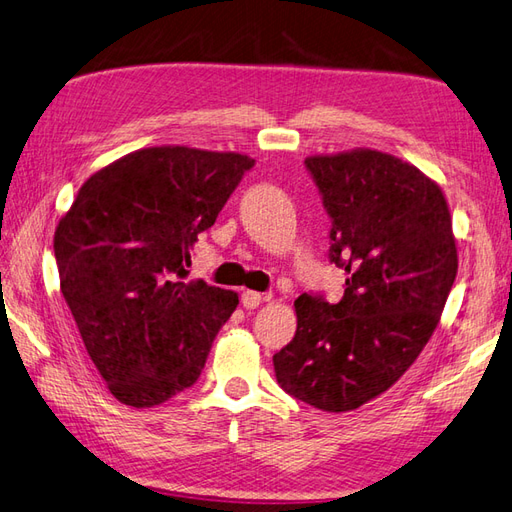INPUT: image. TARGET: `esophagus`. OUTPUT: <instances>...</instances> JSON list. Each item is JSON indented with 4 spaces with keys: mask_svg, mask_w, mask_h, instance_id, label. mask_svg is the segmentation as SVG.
Returning <instances> with one entry per match:
<instances>
[{
    "mask_svg": "<svg viewBox=\"0 0 512 512\" xmlns=\"http://www.w3.org/2000/svg\"><path fill=\"white\" fill-rule=\"evenodd\" d=\"M261 301H264V296H261L259 292H253V290L242 292V305L246 307V310H255V307H259Z\"/></svg>",
    "mask_w": 512,
    "mask_h": 512,
    "instance_id": "esophagus-1",
    "label": "esophagus"
}]
</instances>
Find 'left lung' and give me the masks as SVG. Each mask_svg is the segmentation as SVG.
<instances>
[{
    "mask_svg": "<svg viewBox=\"0 0 512 512\" xmlns=\"http://www.w3.org/2000/svg\"><path fill=\"white\" fill-rule=\"evenodd\" d=\"M305 168L331 218L329 261L347 281L338 303L320 292L296 299V334L272 364L294 399L347 412L419 358L456 279V240L441 187L410 163L353 150Z\"/></svg>",
    "mask_w": 512,
    "mask_h": 512,
    "instance_id": "8db88e82",
    "label": "left lung"
}]
</instances>
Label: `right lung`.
Wrapping results in <instances>:
<instances>
[{
    "label": "right lung",
    "mask_w": 512,
    "mask_h": 512,
    "mask_svg": "<svg viewBox=\"0 0 512 512\" xmlns=\"http://www.w3.org/2000/svg\"><path fill=\"white\" fill-rule=\"evenodd\" d=\"M255 161L161 146L93 174L58 222L61 292L117 401L152 408L194 386L237 294L187 281L192 246Z\"/></svg>",
    "instance_id": "obj_1"
}]
</instances>
